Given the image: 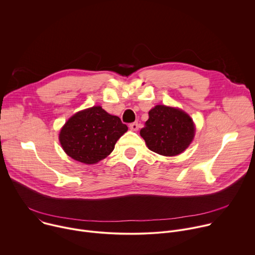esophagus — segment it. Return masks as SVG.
Masks as SVG:
<instances>
[{"mask_svg": "<svg viewBox=\"0 0 255 255\" xmlns=\"http://www.w3.org/2000/svg\"><path fill=\"white\" fill-rule=\"evenodd\" d=\"M129 128L132 130V131H137L138 128H139V124L138 122H133L131 124H129Z\"/></svg>", "mask_w": 255, "mask_h": 255, "instance_id": "esophagus-1", "label": "esophagus"}]
</instances>
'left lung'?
<instances>
[{
	"label": "left lung",
	"instance_id": "1",
	"mask_svg": "<svg viewBox=\"0 0 255 255\" xmlns=\"http://www.w3.org/2000/svg\"><path fill=\"white\" fill-rule=\"evenodd\" d=\"M140 130L147 147L160 155L174 156L185 151L195 136L192 118L177 108L157 105Z\"/></svg>",
	"mask_w": 255,
	"mask_h": 255
}]
</instances>
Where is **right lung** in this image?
Here are the masks:
<instances>
[{"label":"right lung","instance_id":"right-lung-1","mask_svg":"<svg viewBox=\"0 0 255 255\" xmlns=\"http://www.w3.org/2000/svg\"><path fill=\"white\" fill-rule=\"evenodd\" d=\"M128 130L117 116L94 106L71 116L59 133L65 153L86 164H94L110 154L117 140Z\"/></svg>","mask_w":255,"mask_h":255}]
</instances>
